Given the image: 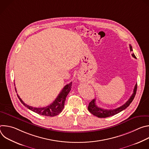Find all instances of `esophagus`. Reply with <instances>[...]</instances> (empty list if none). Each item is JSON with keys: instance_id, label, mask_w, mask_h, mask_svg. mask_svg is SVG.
<instances>
[{"instance_id": "34e87169", "label": "esophagus", "mask_w": 149, "mask_h": 149, "mask_svg": "<svg viewBox=\"0 0 149 149\" xmlns=\"http://www.w3.org/2000/svg\"><path fill=\"white\" fill-rule=\"evenodd\" d=\"M78 78H79V79H80V80H81V79H82V78H81V77H80V76H79V77H78Z\"/></svg>"}]
</instances>
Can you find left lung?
Listing matches in <instances>:
<instances>
[{"label":"left lung","instance_id":"1","mask_svg":"<svg viewBox=\"0 0 149 149\" xmlns=\"http://www.w3.org/2000/svg\"><path fill=\"white\" fill-rule=\"evenodd\" d=\"M130 51H133V48H132V47L131 46V45H130ZM132 56L134 58H136V57L134 54H132ZM137 84H136L135 85V87H134V88L133 90V93L132 95V96L130 97V98L124 104L120 106V107H118V108H117L116 109H113V110L103 109H101V108L98 107L95 103V99H94L89 103L88 107V111L92 114H93L94 116H95L97 117H99V118H106V117H109L114 116V115L119 113L120 112L122 111L123 110H125L127 107H129L130 104H131V102L133 101V100L136 95V91H137Z\"/></svg>","mask_w":149,"mask_h":149}]
</instances>
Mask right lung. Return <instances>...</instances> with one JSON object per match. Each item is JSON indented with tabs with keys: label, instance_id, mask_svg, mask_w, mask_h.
Segmentation results:
<instances>
[{
	"label": "right lung",
	"instance_id": "obj_1",
	"mask_svg": "<svg viewBox=\"0 0 149 149\" xmlns=\"http://www.w3.org/2000/svg\"><path fill=\"white\" fill-rule=\"evenodd\" d=\"M71 88H72V82H70L68 84L66 85V86L63 88L62 90L61 91V93L59 94V95H58V97L53 102H52L50 105L46 106V107H40V108L33 107L32 106H29L27 105L22 100V99L19 97L18 94H17V95L19 100L20 101V102H22L26 107H27L28 109L31 110V111L40 115L54 117L58 115L63 109L66 97L68 95L70 91H71ZM15 90L16 91V88H15Z\"/></svg>",
	"mask_w": 149,
	"mask_h": 149
}]
</instances>
